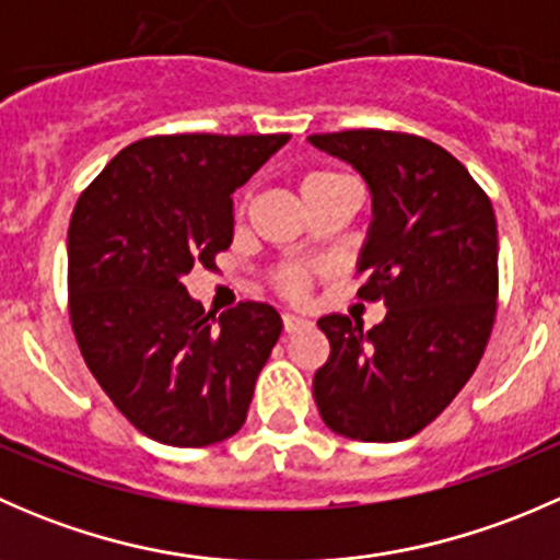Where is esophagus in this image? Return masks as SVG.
Segmentation results:
<instances>
[{"instance_id":"1","label":"esophagus","mask_w":560,"mask_h":560,"mask_svg":"<svg viewBox=\"0 0 560 560\" xmlns=\"http://www.w3.org/2000/svg\"><path fill=\"white\" fill-rule=\"evenodd\" d=\"M281 322H284V332H295V330H303V327L312 325V322L303 319V316H298V314H284L281 316Z\"/></svg>"}]
</instances>
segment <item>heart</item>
Instances as JSON below:
<instances>
[{"label":"heart","mask_w":560,"mask_h":560,"mask_svg":"<svg viewBox=\"0 0 560 560\" xmlns=\"http://www.w3.org/2000/svg\"><path fill=\"white\" fill-rule=\"evenodd\" d=\"M301 186V195L306 200L308 208L319 206L322 200H327L330 195H336L343 186H352V180L338 171H327V167H314V171H306L298 180ZM248 213V197L244 195L238 202H235V224H241ZM314 273L316 270L312 265L303 262H287L279 265V268L270 273V287L279 292L287 301H306L308 292L314 287Z\"/></svg>","instance_id":"obj_1"}]
</instances>
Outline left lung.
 Instances as JSON below:
<instances>
[{
    "label": "left lung",
    "mask_w": 560,
    "mask_h": 560,
    "mask_svg": "<svg viewBox=\"0 0 560 560\" xmlns=\"http://www.w3.org/2000/svg\"><path fill=\"white\" fill-rule=\"evenodd\" d=\"M308 140L349 162L374 195L358 298L387 306L371 330L343 314L316 322L330 341L314 374L316 409L338 436L400 442L447 409L488 347L499 306L493 206L420 135L347 129Z\"/></svg>",
    "instance_id": "obj_1"
}]
</instances>
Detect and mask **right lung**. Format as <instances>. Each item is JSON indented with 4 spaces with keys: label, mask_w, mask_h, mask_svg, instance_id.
Returning <instances> with one entry per match:
<instances>
[{
    "label": "right lung",
    "mask_w": 560,
    "mask_h": 560,
    "mask_svg": "<svg viewBox=\"0 0 560 560\" xmlns=\"http://www.w3.org/2000/svg\"><path fill=\"white\" fill-rule=\"evenodd\" d=\"M290 135H154L118 151L81 191L67 233V306L83 360L149 439L206 447L246 422L281 336L257 301L222 316L180 276L233 244V191Z\"/></svg>",
    "instance_id": "1"
}]
</instances>
